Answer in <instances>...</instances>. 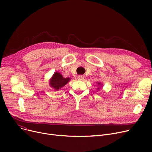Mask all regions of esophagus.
<instances>
[{
    "instance_id": "1",
    "label": "esophagus",
    "mask_w": 152,
    "mask_h": 152,
    "mask_svg": "<svg viewBox=\"0 0 152 152\" xmlns=\"http://www.w3.org/2000/svg\"><path fill=\"white\" fill-rule=\"evenodd\" d=\"M84 79V77L83 75H79V76H77V79H79V80H83Z\"/></svg>"
}]
</instances>
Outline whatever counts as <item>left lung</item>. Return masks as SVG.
Listing matches in <instances>:
<instances>
[{"label": "left lung", "instance_id": "left-lung-1", "mask_svg": "<svg viewBox=\"0 0 152 152\" xmlns=\"http://www.w3.org/2000/svg\"><path fill=\"white\" fill-rule=\"evenodd\" d=\"M97 84H98V86H99V85H102V84H101V83H99H99H97ZM97 89H99L100 88H99V87H98Z\"/></svg>", "mask_w": 152, "mask_h": 152}]
</instances>
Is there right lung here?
Listing matches in <instances>:
<instances>
[{
	"label": "right lung",
	"instance_id": "add662e5",
	"mask_svg": "<svg viewBox=\"0 0 152 152\" xmlns=\"http://www.w3.org/2000/svg\"><path fill=\"white\" fill-rule=\"evenodd\" d=\"M70 80L69 77H63L62 75L56 72L51 78L50 81V85L55 91H58L62 87L65 86Z\"/></svg>",
	"mask_w": 152,
	"mask_h": 152
}]
</instances>
